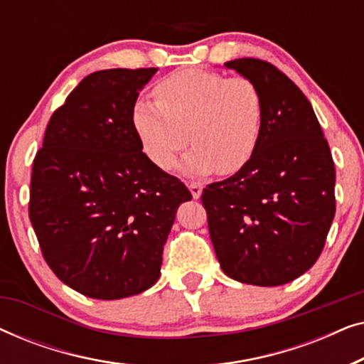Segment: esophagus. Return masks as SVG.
<instances>
[{
    "label": "esophagus",
    "mask_w": 364,
    "mask_h": 364,
    "mask_svg": "<svg viewBox=\"0 0 364 364\" xmlns=\"http://www.w3.org/2000/svg\"><path fill=\"white\" fill-rule=\"evenodd\" d=\"M187 187H188V191H191L193 198L200 197V193H202V183L200 182H188Z\"/></svg>",
    "instance_id": "obj_1"
}]
</instances>
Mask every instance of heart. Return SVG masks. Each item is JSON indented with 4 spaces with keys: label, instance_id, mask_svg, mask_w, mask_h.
Wrapping results in <instances>:
<instances>
[{
    "label": "heart",
    "instance_id": "heart-1",
    "mask_svg": "<svg viewBox=\"0 0 364 364\" xmlns=\"http://www.w3.org/2000/svg\"><path fill=\"white\" fill-rule=\"evenodd\" d=\"M154 96L156 102H136L132 122L144 152L157 167L176 166L188 141L196 146L183 159V171L193 176L215 168L230 176L250 162L265 111L250 77L186 69L162 79Z\"/></svg>",
    "mask_w": 364,
    "mask_h": 364
}]
</instances>
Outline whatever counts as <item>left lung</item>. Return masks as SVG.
Listing matches in <instances>:
<instances>
[{"label":"left lung","instance_id":"obj_1","mask_svg":"<svg viewBox=\"0 0 364 364\" xmlns=\"http://www.w3.org/2000/svg\"><path fill=\"white\" fill-rule=\"evenodd\" d=\"M263 97L250 162L202 192L208 233L233 280L278 287L315 265L336 210L335 162L310 101L287 74L255 58L225 63Z\"/></svg>","mask_w":364,"mask_h":364}]
</instances>
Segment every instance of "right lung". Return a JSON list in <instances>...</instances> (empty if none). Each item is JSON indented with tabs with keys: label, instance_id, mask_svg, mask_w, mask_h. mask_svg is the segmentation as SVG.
Here are the masks:
<instances>
[{
	"label": "right lung",
	"instance_id": "1",
	"mask_svg": "<svg viewBox=\"0 0 364 364\" xmlns=\"http://www.w3.org/2000/svg\"><path fill=\"white\" fill-rule=\"evenodd\" d=\"M157 68L84 77L49 119L33 161L29 220L49 268L82 295L151 288L177 207L192 193L146 154L132 122Z\"/></svg>",
	"mask_w": 364,
	"mask_h": 364
}]
</instances>
